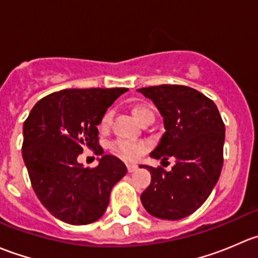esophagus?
<instances>
[{
    "label": "esophagus",
    "instance_id": "obj_1",
    "mask_svg": "<svg viewBox=\"0 0 258 258\" xmlns=\"http://www.w3.org/2000/svg\"><path fill=\"white\" fill-rule=\"evenodd\" d=\"M127 170H128L130 173L135 172L137 170V165H135V163H127Z\"/></svg>",
    "mask_w": 258,
    "mask_h": 258
}]
</instances>
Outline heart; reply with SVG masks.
Returning a JSON list of instances; mask_svg holds the SVG:
<instances>
[{
	"mask_svg": "<svg viewBox=\"0 0 258 258\" xmlns=\"http://www.w3.org/2000/svg\"><path fill=\"white\" fill-rule=\"evenodd\" d=\"M131 112L134 114L135 118L144 126L146 123H152L155 119V110L152 106L147 102H136L131 106ZM112 121V111L108 110L103 113L102 118L100 121L101 128H107ZM114 152L122 158L126 160H134L140 153L144 151V146L137 142L124 141V140H117L113 144Z\"/></svg>",
	"mask_w": 258,
	"mask_h": 258,
	"instance_id": "1",
	"label": "heart"
}]
</instances>
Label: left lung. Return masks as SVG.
<instances>
[{"label": "left lung", "mask_w": 258, "mask_h": 258, "mask_svg": "<svg viewBox=\"0 0 258 258\" xmlns=\"http://www.w3.org/2000/svg\"><path fill=\"white\" fill-rule=\"evenodd\" d=\"M137 91L152 100L166 130L150 156L162 161L175 158L170 171L140 166L151 172L141 202L155 217L181 220L200 209L217 183L223 165L225 123L215 102L195 88L160 85Z\"/></svg>", "instance_id": "left-lung-1"}]
</instances>
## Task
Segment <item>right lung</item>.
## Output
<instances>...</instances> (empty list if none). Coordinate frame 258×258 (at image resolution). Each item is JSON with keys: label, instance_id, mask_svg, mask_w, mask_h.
<instances>
[{"label": "right lung", "instance_id": "right-lung-1", "mask_svg": "<svg viewBox=\"0 0 258 258\" xmlns=\"http://www.w3.org/2000/svg\"><path fill=\"white\" fill-rule=\"evenodd\" d=\"M126 91H57L41 98L23 123L22 156L33 191L51 215L63 222L97 221L107 209L112 187L127 173L124 163L112 155H103L92 168L77 162L83 147L102 150L97 124Z\"/></svg>", "mask_w": 258, "mask_h": 258}]
</instances>
